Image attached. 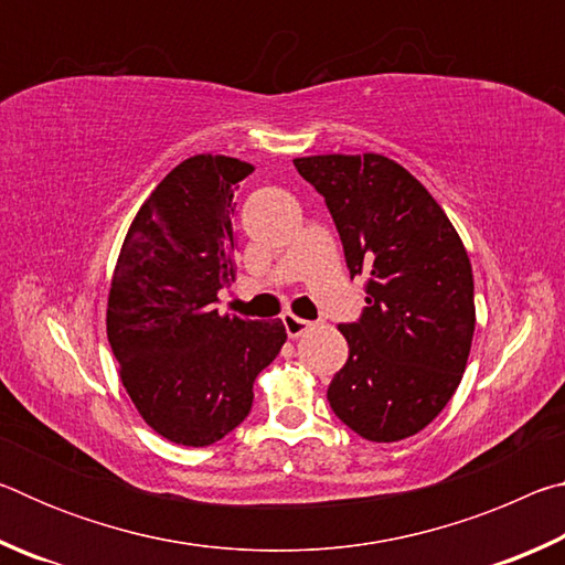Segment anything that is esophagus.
<instances>
[{"label": "esophagus", "instance_id": "34e87169", "mask_svg": "<svg viewBox=\"0 0 565 565\" xmlns=\"http://www.w3.org/2000/svg\"><path fill=\"white\" fill-rule=\"evenodd\" d=\"M281 321H284V329H286V333H289V339H299L301 333H306V331L311 329V321L294 317V313H284Z\"/></svg>", "mask_w": 565, "mask_h": 565}]
</instances>
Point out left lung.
Returning <instances> with one entry per match:
<instances>
[{
	"instance_id": "obj_1",
	"label": "left lung",
	"mask_w": 565,
	"mask_h": 565,
	"mask_svg": "<svg viewBox=\"0 0 565 565\" xmlns=\"http://www.w3.org/2000/svg\"><path fill=\"white\" fill-rule=\"evenodd\" d=\"M294 167L327 202L351 271L369 274L349 359L329 384L343 424L376 444L418 434L461 384L473 271L461 236L416 177L381 154H321Z\"/></svg>"
}]
</instances>
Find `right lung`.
Here are the masks:
<instances>
[{"mask_svg":"<svg viewBox=\"0 0 565 565\" xmlns=\"http://www.w3.org/2000/svg\"><path fill=\"white\" fill-rule=\"evenodd\" d=\"M252 171L222 154L181 161L134 216L111 276L107 337L121 384L171 444L199 448L234 431L286 341L281 321L216 309L234 281V194Z\"/></svg>","mask_w":565,"mask_h":565,"instance_id":"right-lung-1","label":"right lung"}]
</instances>
